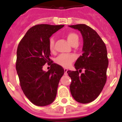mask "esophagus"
I'll return each mask as SVG.
<instances>
[{"mask_svg":"<svg viewBox=\"0 0 122 122\" xmlns=\"http://www.w3.org/2000/svg\"><path fill=\"white\" fill-rule=\"evenodd\" d=\"M67 68H64L65 73H67Z\"/></svg>","mask_w":122,"mask_h":122,"instance_id":"1","label":"esophagus"}]
</instances>
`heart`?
Segmentation results:
<instances>
[{
	"label": "heart",
	"instance_id": "obj_1",
	"mask_svg": "<svg viewBox=\"0 0 122 122\" xmlns=\"http://www.w3.org/2000/svg\"><path fill=\"white\" fill-rule=\"evenodd\" d=\"M68 41L72 45L78 44L79 42V36L76 33L69 32L66 35ZM49 47L51 52L55 51V39L51 38L49 41ZM75 60V56L72 54H62L59 55L55 60V62L57 64L60 65L62 67H67L70 66Z\"/></svg>",
	"mask_w": 122,
	"mask_h": 122
}]
</instances>
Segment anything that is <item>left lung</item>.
<instances>
[{
  "instance_id": "8db88e82",
  "label": "left lung",
  "mask_w": 122,
  "mask_h": 122,
  "mask_svg": "<svg viewBox=\"0 0 122 122\" xmlns=\"http://www.w3.org/2000/svg\"><path fill=\"white\" fill-rule=\"evenodd\" d=\"M70 26L79 30L83 38V52L75 64L76 71H67L71 79L70 92L77 102L88 103L99 96L106 83L108 65L106 45L88 26L79 24ZM82 69L85 72L79 74Z\"/></svg>"
}]
</instances>
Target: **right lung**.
<instances>
[{"mask_svg":"<svg viewBox=\"0 0 122 122\" xmlns=\"http://www.w3.org/2000/svg\"><path fill=\"white\" fill-rule=\"evenodd\" d=\"M64 25H37L31 27L19 42L17 50L16 70L21 89L26 97L37 106H46L55 100L64 70L51 60L49 38ZM45 63L51 65L42 71Z\"/></svg>","mask_w":122,"mask_h":122,"instance_id":"obj_1","label":"right lung"}]
</instances>
